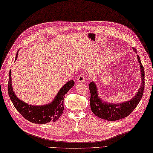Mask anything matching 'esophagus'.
<instances>
[{"instance_id":"1","label":"esophagus","mask_w":153,"mask_h":153,"mask_svg":"<svg viewBox=\"0 0 153 153\" xmlns=\"http://www.w3.org/2000/svg\"><path fill=\"white\" fill-rule=\"evenodd\" d=\"M85 75L84 73H81L77 76V81L78 82H84L85 80Z\"/></svg>"}]
</instances>
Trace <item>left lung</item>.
<instances>
[{
	"label": "left lung",
	"mask_w": 153,
	"mask_h": 153,
	"mask_svg": "<svg viewBox=\"0 0 153 153\" xmlns=\"http://www.w3.org/2000/svg\"><path fill=\"white\" fill-rule=\"evenodd\" d=\"M134 52L137 53L135 48H133ZM137 59L139 62L140 71H141L142 85L140 86L138 91L135 96L130 100L127 102L116 104L103 102L99 98L97 85L94 82H91L89 84V88L91 93L90 105L92 112L97 117L102 119L106 120L107 121H115L118 120L126 118L132 113L136 107L143 96L144 85H145V73H144L143 66L142 65L140 59L137 55Z\"/></svg>",
	"instance_id": "1"
}]
</instances>
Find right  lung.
<instances>
[{"label":"right lung","instance_id":"add662e5","mask_svg":"<svg viewBox=\"0 0 153 153\" xmlns=\"http://www.w3.org/2000/svg\"><path fill=\"white\" fill-rule=\"evenodd\" d=\"M18 53H16V59ZM11 70L8 80V94L13 105L22 116L32 123L44 124L51 122H56L64 111V100L65 94L75 85V82H68L57 93L56 96L51 103L44 105H32L24 102L16 97L12 88Z\"/></svg>","mask_w":153,"mask_h":153}]
</instances>
